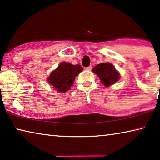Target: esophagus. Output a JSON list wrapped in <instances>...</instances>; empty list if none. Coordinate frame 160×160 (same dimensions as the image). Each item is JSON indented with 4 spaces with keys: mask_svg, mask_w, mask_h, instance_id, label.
<instances>
[{
    "mask_svg": "<svg viewBox=\"0 0 160 160\" xmlns=\"http://www.w3.org/2000/svg\"><path fill=\"white\" fill-rule=\"evenodd\" d=\"M85 69L87 70V71H91V70L92 69V66H88V67L85 68Z\"/></svg>",
    "mask_w": 160,
    "mask_h": 160,
    "instance_id": "1",
    "label": "esophagus"
}]
</instances>
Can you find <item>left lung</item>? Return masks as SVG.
Wrapping results in <instances>:
<instances>
[{
	"mask_svg": "<svg viewBox=\"0 0 160 160\" xmlns=\"http://www.w3.org/2000/svg\"><path fill=\"white\" fill-rule=\"evenodd\" d=\"M92 72L99 77L102 84L107 87L114 84L120 78L119 72L110 63H99L93 68Z\"/></svg>",
	"mask_w": 160,
	"mask_h": 160,
	"instance_id": "8db88e82",
	"label": "left lung"
}]
</instances>
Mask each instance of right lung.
I'll use <instances>...</instances> for the list:
<instances>
[{
	"instance_id": "right-lung-1",
	"label": "right lung",
	"mask_w": 160,
	"mask_h": 160,
	"mask_svg": "<svg viewBox=\"0 0 160 160\" xmlns=\"http://www.w3.org/2000/svg\"><path fill=\"white\" fill-rule=\"evenodd\" d=\"M82 71L83 68L81 65H72L70 63L62 62L51 73L47 81L57 92L64 93L70 89L73 84L75 77Z\"/></svg>"
}]
</instances>
